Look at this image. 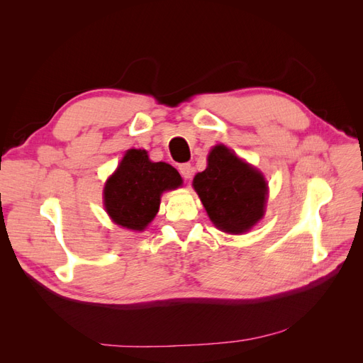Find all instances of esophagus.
I'll return each instance as SVG.
<instances>
[{"label": "esophagus", "instance_id": "esophagus-1", "mask_svg": "<svg viewBox=\"0 0 363 363\" xmlns=\"http://www.w3.org/2000/svg\"><path fill=\"white\" fill-rule=\"evenodd\" d=\"M179 171L183 175V179H186V180L191 179L192 174H194V168H192L191 163H182L179 167Z\"/></svg>", "mask_w": 363, "mask_h": 363}]
</instances>
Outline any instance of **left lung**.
I'll list each match as a JSON object with an SVG mask.
<instances>
[{
	"mask_svg": "<svg viewBox=\"0 0 363 363\" xmlns=\"http://www.w3.org/2000/svg\"><path fill=\"white\" fill-rule=\"evenodd\" d=\"M192 184L211 221L225 233H247L265 215V177L223 144L211 150L207 168Z\"/></svg>",
	"mask_w": 363,
	"mask_h": 363,
	"instance_id": "1",
	"label": "left lung"
}]
</instances>
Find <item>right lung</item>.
Wrapping results in <instances>:
<instances>
[{
	"instance_id": "1",
	"label": "right lung",
	"mask_w": 363,
	"mask_h": 363,
	"mask_svg": "<svg viewBox=\"0 0 363 363\" xmlns=\"http://www.w3.org/2000/svg\"><path fill=\"white\" fill-rule=\"evenodd\" d=\"M177 169L151 162L145 150H128L104 186V207L121 227L142 232L159 212L160 195L182 186Z\"/></svg>"
}]
</instances>
